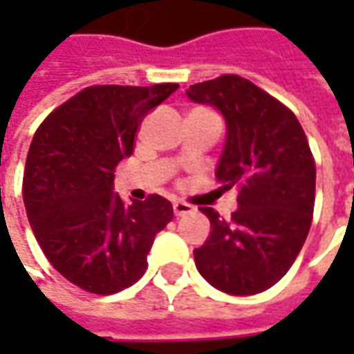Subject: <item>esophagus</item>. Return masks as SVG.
Listing matches in <instances>:
<instances>
[{
  "label": "esophagus",
  "instance_id": "obj_1",
  "mask_svg": "<svg viewBox=\"0 0 354 354\" xmlns=\"http://www.w3.org/2000/svg\"><path fill=\"white\" fill-rule=\"evenodd\" d=\"M172 210H174V216H185L189 214V212H193V207L192 205H187V203H182V201H176L174 205H172Z\"/></svg>",
  "mask_w": 354,
  "mask_h": 354
}]
</instances>
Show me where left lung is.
<instances>
[{
    "instance_id": "1",
    "label": "left lung",
    "mask_w": 354,
    "mask_h": 354,
    "mask_svg": "<svg viewBox=\"0 0 354 354\" xmlns=\"http://www.w3.org/2000/svg\"><path fill=\"white\" fill-rule=\"evenodd\" d=\"M225 119V144L216 167L222 192L235 187L239 208L230 222L201 208L210 235L193 250L203 279L231 296H252L286 274L313 220L317 169L296 115L239 75L185 91Z\"/></svg>"
}]
</instances>
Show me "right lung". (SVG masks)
<instances>
[{
  "label": "right lung",
  "instance_id": "obj_1",
  "mask_svg": "<svg viewBox=\"0 0 354 354\" xmlns=\"http://www.w3.org/2000/svg\"><path fill=\"white\" fill-rule=\"evenodd\" d=\"M176 88L88 87L35 131L22 182L28 222L50 266L80 288L109 296L134 284L174 216L161 195L124 205L113 169L132 155L142 119Z\"/></svg>",
  "mask_w": 354,
  "mask_h": 354
}]
</instances>
